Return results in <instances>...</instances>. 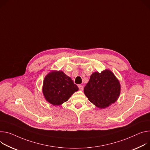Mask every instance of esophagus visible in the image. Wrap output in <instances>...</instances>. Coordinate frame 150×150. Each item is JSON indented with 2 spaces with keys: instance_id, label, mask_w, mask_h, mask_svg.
<instances>
[{
  "instance_id": "34e87169",
  "label": "esophagus",
  "mask_w": 150,
  "mask_h": 150,
  "mask_svg": "<svg viewBox=\"0 0 150 150\" xmlns=\"http://www.w3.org/2000/svg\"><path fill=\"white\" fill-rule=\"evenodd\" d=\"M78 88H79V90H81L82 91L83 90V86H82V85H78Z\"/></svg>"
}]
</instances>
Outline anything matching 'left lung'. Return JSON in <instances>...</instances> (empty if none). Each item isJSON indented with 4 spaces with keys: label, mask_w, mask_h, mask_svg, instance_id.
Instances as JSON below:
<instances>
[{
    "label": "left lung",
    "mask_w": 150,
    "mask_h": 150,
    "mask_svg": "<svg viewBox=\"0 0 150 150\" xmlns=\"http://www.w3.org/2000/svg\"><path fill=\"white\" fill-rule=\"evenodd\" d=\"M121 86L118 79L110 70L94 72L84 91L90 102L99 108H105L119 98Z\"/></svg>",
    "instance_id": "obj_1"
}]
</instances>
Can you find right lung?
<instances>
[{
	"label": "right lung",
	"mask_w": 150,
	"mask_h": 150,
	"mask_svg": "<svg viewBox=\"0 0 150 150\" xmlns=\"http://www.w3.org/2000/svg\"><path fill=\"white\" fill-rule=\"evenodd\" d=\"M78 90V87L72 79L63 71H52L46 75L44 80L42 91L44 98L54 106L66 102Z\"/></svg>",
	"instance_id": "1"
}]
</instances>
